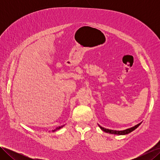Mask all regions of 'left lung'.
Wrapping results in <instances>:
<instances>
[{
    "label": "left lung",
    "instance_id": "left-lung-1",
    "mask_svg": "<svg viewBox=\"0 0 160 160\" xmlns=\"http://www.w3.org/2000/svg\"><path fill=\"white\" fill-rule=\"evenodd\" d=\"M141 124V123H139L138 124H137L136 125H135V126L132 127V128H128L127 129H125V130H122V131H117V130H113V129H106V128H104L103 127L100 126V125L98 124L99 127L101 128V130H103V132H106V133H111V134H115V135H126V134H128L129 133H131L132 132H133V130H135V129H136L137 128H138L139 126V125Z\"/></svg>",
    "mask_w": 160,
    "mask_h": 160
}]
</instances>
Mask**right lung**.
Returning a JSON list of instances; mask_svg holds the SVG:
<instances>
[{
    "mask_svg": "<svg viewBox=\"0 0 160 160\" xmlns=\"http://www.w3.org/2000/svg\"><path fill=\"white\" fill-rule=\"evenodd\" d=\"M62 127H64V125H62L61 127H59V128H57L55 129H54V130H52L51 132H55V131H57V130H58V129H61V128H62Z\"/></svg>",
    "mask_w": 160,
    "mask_h": 160,
    "instance_id": "add662e5",
    "label": "right lung"
}]
</instances>
